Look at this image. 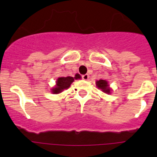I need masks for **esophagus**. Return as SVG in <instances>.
<instances>
[{
	"label": "esophagus",
	"instance_id": "34e87169",
	"mask_svg": "<svg viewBox=\"0 0 157 157\" xmlns=\"http://www.w3.org/2000/svg\"><path fill=\"white\" fill-rule=\"evenodd\" d=\"M82 78L83 80H88L89 79V75H87V74L83 75L82 76Z\"/></svg>",
	"mask_w": 157,
	"mask_h": 157
}]
</instances>
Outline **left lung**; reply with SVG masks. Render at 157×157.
Wrapping results in <instances>:
<instances>
[{"mask_svg":"<svg viewBox=\"0 0 157 157\" xmlns=\"http://www.w3.org/2000/svg\"><path fill=\"white\" fill-rule=\"evenodd\" d=\"M96 86H97L98 88H99L100 90H101L102 92L108 94H111L112 90H111V88L109 87V83H108V82H107L106 80H103V79L98 80V81L96 82Z\"/></svg>","mask_w":157,"mask_h":157,"instance_id":"left-lung-1","label":"left lung"}]
</instances>
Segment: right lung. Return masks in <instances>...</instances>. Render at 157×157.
I'll list each match as a JSON object with an SVG mask.
<instances>
[{"label": "right lung", "instance_id": "add662e5", "mask_svg": "<svg viewBox=\"0 0 157 157\" xmlns=\"http://www.w3.org/2000/svg\"><path fill=\"white\" fill-rule=\"evenodd\" d=\"M80 78H81V76L78 74H76L74 78L71 77V76L58 78L57 80H56V86L51 90V91H52V94H59V93H61L64 90L68 89L70 87L71 84L75 81V79H78Z\"/></svg>", "mask_w": 157, "mask_h": 157}]
</instances>
